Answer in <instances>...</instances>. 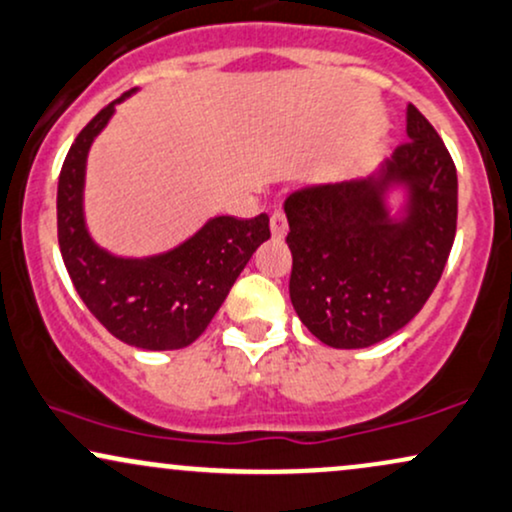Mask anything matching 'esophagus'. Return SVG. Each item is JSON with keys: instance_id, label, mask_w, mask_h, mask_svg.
I'll return each instance as SVG.
<instances>
[{"instance_id": "1", "label": "esophagus", "mask_w": 512, "mask_h": 512, "mask_svg": "<svg viewBox=\"0 0 512 512\" xmlns=\"http://www.w3.org/2000/svg\"><path fill=\"white\" fill-rule=\"evenodd\" d=\"M269 224H272V236L274 238H283L288 231V219H286V212L283 209H274L272 212V219H269Z\"/></svg>"}]
</instances>
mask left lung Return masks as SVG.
<instances>
[{
  "label": "left lung",
  "mask_w": 512,
  "mask_h": 512,
  "mask_svg": "<svg viewBox=\"0 0 512 512\" xmlns=\"http://www.w3.org/2000/svg\"><path fill=\"white\" fill-rule=\"evenodd\" d=\"M389 180L413 193L411 217L398 225L380 202ZM283 209L300 322L331 348H367L403 329L434 293L458 224V174L432 123L408 104V140L384 176L298 188Z\"/></svg>",
  "instance_id": "obj_1"
}]
</instances>
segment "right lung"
<instances>
[{
  "label": "right lung",
  "mask_w": 512,
  "mask_h": 512,
  "mask_svg": "<svg viewBox=\"0 0 512 512\" xmlns=\"http://www.w3.org/2000/svg\"><path fill=\"white\" fill-rule=\"evenodd\" d=\"M131 92L92 116L64 159L57 188L59 250L80 300L109 334L135 348L178 350L205 334L252 252L272 231L267 214L217 217L181 248L150 260H121L97 248L83 221L85 157L114 104Z\"/></svg>",
  "instance_id": "right-lung-1"
}]
</instances>
